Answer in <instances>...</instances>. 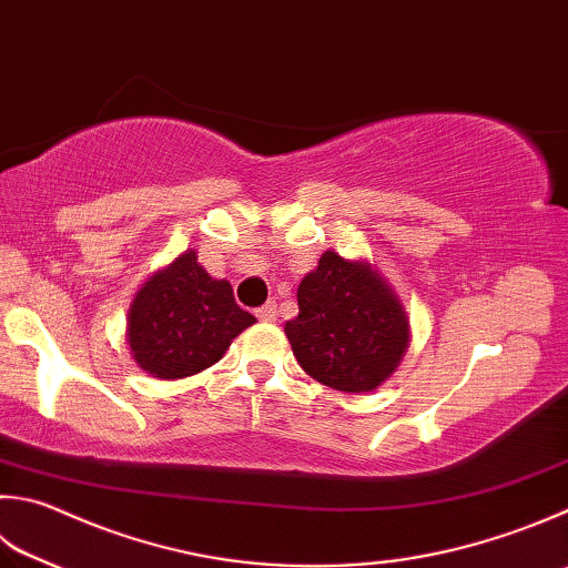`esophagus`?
<instances>
[{
  "instance_id": "obj_1",
  "label": "esophagus",
  "mask_w": 568,
  "mask_h": 568,
  "mask_svg": "<svg viewBox=\"0 0 568 568\" xmlns=\"http://www.w3.org/2000/svg\"><path fill=\"white\" fill-rule=\"evenodd\" d=\"M256 318L264 321V324H274V321H276V304L266 302L264 306L256 308Z\"/></svg>"
}]
</instances>
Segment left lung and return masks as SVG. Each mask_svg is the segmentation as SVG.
I'll list each match as a JSON object with an SVG mask.
<instances>
[{
  "mask_svg": "<svg viewBox=\"0 0 568 568\" xmlns=\"http://www.w3.org/2000/svg\"><path fill=\"white\" fill-rule=\"evenodd\" d=\"M298 316L284 334L308 376L344 393H371L388 381L410 346L400 296L366 260L321 254L298 284Z\"/></svg>",
  "mask_w": 568,
  "mask_h": 568,
  "instance_id": "1",
  "label": "left lung"
}]
</instances>
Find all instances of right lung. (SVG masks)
Here are the masks:
<instances>
[{"label":"right lung","mask_w":568,"mask_h":568,"mask_svg":"<svg viewBox=\"0 0 568 568\" xmlns=\"http://www.w3.org/2000/svg\"><path fill=\"white\" fill-rule=\"evenodd\" d=\"M256 318L237 306L227 280L210 276L187 250L138 288L125 318L131 356L148 376H195L224 356Z\"/></svg>","instance_id":"obj_1"}]
</instances>
